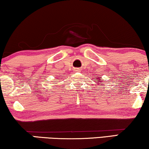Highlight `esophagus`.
Returning <instances> with one entry per match:
<instances>
[{
    "label": "esophagus",
    "instance_id": "1",
    "mask_svg": "<svg viewBox=\"0 0 149 149\" xmlns=\"http://www.w3.org/2000/svg\"><path fill=\"white\" fill-rule=\"evenodd\" d=\"M76 71H77V72H80V69L77 68V69H76Z\"/></svg>",
    "mask_w": 149,
    "mask_h": 149
}]
</instances>
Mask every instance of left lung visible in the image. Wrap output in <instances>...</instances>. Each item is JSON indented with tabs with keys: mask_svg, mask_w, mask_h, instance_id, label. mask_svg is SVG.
Here are the masks:
<instances>
[{
	"mask_svg": "<svg viewBox=\"0 0 149 149\" xmlns=\"http://www.w3.org/2000/svg\"><path fill=\"white\" fill-rule=\"evenodd\" d=\"M98 76H99V75H98ZM97 77L98 79H101V77ZM98 81H99V82H101V81H100V80H98Z\"/></svg>",
	"mask_w": 149,
	"mask_h": 149,
	"instance_id": "8db88e82",
	"label": "left lung"
}]
</instances>
